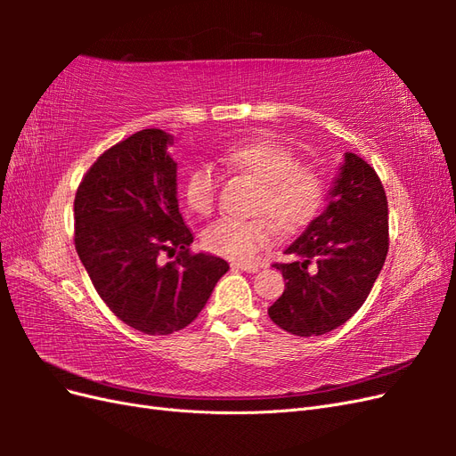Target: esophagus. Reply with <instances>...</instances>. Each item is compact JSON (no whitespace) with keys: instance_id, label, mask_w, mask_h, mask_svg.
<instances>
[{"instance_id":"obj_1","label":"esophagus","mask_w":456,"mask_h":456,"mask_svg":"<svg viewBox=\"0 0 456 456\" xmlns=\"http://www.w3.org/2000/svg\"><path fill=\"white\" fill-rule=\"evenodd\" d=\"M262 268H265L262 265H243V262H233L232 265V270H241V272H249V273H256Z\"/></svg>"}]
</instances>
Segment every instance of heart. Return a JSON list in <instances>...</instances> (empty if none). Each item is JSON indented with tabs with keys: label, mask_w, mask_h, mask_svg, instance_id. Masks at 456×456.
<instances>
[{
	"label": "heart",
	"mask_w": 456,
	"mask_h": 456,
	"mask_svg": "<svg viewBox=\"0 0 456 456\" xmlns=\"http://www.w3.org/2000/svg\"><path fill=\"white\" fill-rule=\"evenodd\" d=\"M223 163L260 184L253 213L258 218H220L201 233L209 253L236 262H255L275 240V226L285 233L306 228L322 211L327 184L323 175L298 163L291 148L272 139H251L230 146ZM218 175L211 163H196L184 178V200L194 213L209 215L215 207Z\"/></svg>",
	"instance_id": "heart-1"
}]
</instances>
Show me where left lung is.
I'll return each mask as SVG.
<instances>
[{
	"label": "left lung",
	"mask_w": 456,
	"mask_h": 456,
	"mask_svg": "<svg viewBox=\"0 0 456 456\" xmlns=\"http://www.w3.org/2000/svg\"><path fill=\"white\" fill-rule=\"evenodd\" d=\"M297 256L273 265L285 291L270 320L297 337L329 333L362 308L388 255V200L379 175L346 151L325 211L285 249Z\"/></svg>",
	"instance_id": "8db88e82"
}]
</instances>
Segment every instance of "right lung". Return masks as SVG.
I'll return each mask as SVG.
<instances>
[{
  "label": "right lung",
  "instance_id": "1",
  "mask_svg": "<svg viewBox=\"0 0 456 456\" xmlns=\"http://www.w3.org/2000/svg\"><path fill=\"white\" fill-rule=\"evenodd\" d=\"M173 136L142 129L96 159L74 200V243L96 293L123 323L144 335L188 327L228 262L190 253L178 211ZM175 258L165 263L160 256Z\"/></svg>",
  "mask_w": 456,
  "mask_h": 456
}]
</instances>
